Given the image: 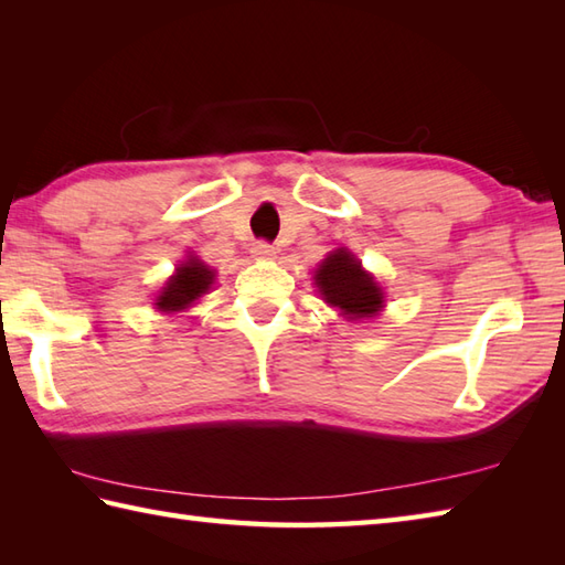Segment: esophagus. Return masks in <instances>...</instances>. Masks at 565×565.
<instances>
[{
  "label": "esophagus",
  "mask_w": 565,
  "mask_h": 565,
  "mask_svg": "<svg viewBox=\"0 0 565 565\" xmlns=\"http://www.w3.org/2000/svg\"><path fill=\"white\" fill-rule=\"evenodd\" d=\"M249 252H252V257H257V259H271L276 255L274 245L271 243H264V239H259V243L252 245Z\"/></svg>",
  "instance_id": "1"
}]
</instances>
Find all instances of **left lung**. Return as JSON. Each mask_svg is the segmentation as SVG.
<instances>
[{
  "label": "left lung",
  "instance_id": "left-lung-1",
  "mask_svg": "<svg viewBox=\"0 0 565 565\" xmlns=\"http://www.w3.org/2000/svg\"><path fill=\"white\" fill-rule=\"evenodd\" d=\"M316 284L320 294L326 296V301L340 308L352 320L376 316L383 303V294L376 286L374 276L362 271V264L347 249L332 252L320 264L316 271Z\"/></svg>",
  "mask_w": 565,
  "mask_h": 565
}]
</instances>
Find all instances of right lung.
<instances>
[{
	"instance_id": "add662e5",
	"label": "right lung",
	"mask_w": 565,
	"mask_h": 565,
	"mask_svg": "<svg viewBox=\"0 0 565 565\" xmlns=\"http://www.w3.org/2000/svg\"><path fill=\"white\" fill-rule=\"evenodd\" d=\"M211 284H213V271L201 259L191 257L189 262H184L182 267L177 269L172 279L167 281L164 291L154 306H158L160 310L189 308L196 301V298H201L211 289Z\"/></svg>"
}]
</instances>
